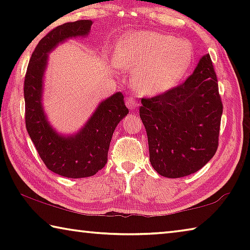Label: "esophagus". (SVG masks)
<instances>
[{
    "instance_id": "esophagus-1",
    "label": "esophagus",
    "mask_w": 250,
    "mask_h": 250,
    "mask_svg": "<svg viewBox=\"0 0 250 250\" xmlns=\"http://www.w3.org/2000/svg\"><path fill=\"white\" fill-rule=\"evenodd\" d=\"M125 104H126V107L131 110V111L138 108V103L132 98V97H128V98H126Z\"/></svg>"
}]
</instances>
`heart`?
<instances>
[{
	"label": "heart",
	"mask_w": 250,
	"mask_h": 250,
	"mask_svg": "<svg viewBox=\"0 0 250 250\" xmlns=\"http://www.w3.org/2000/svg\"><path fill=\"white\" fill-rule=\"evenodd\" d=\"M194 61L188 41L153 31L125 36L113 58L122 70H133L131 83L139 94L159 96L172 90L185 77Z\"/></svg>",
	"instance_id": "heart-1"
}]
</instances>
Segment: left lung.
Here are the masks:
<instances>
[{"label":"left lung","mask_w":250,"mask_h":250,"mask_svg":"<svg viewBox=\"0 0 250 250\" xmlns=\"http://www.w3.org/2000/svg\"><path fill=\"white\" fill-rule=\"evenodd\" d=\"M141 104L139 115L146 130L150 162L160 175L193 174L213 158L223 104L209 54L200 58L184 83L143 98Z\"/></svg>","instance_id":"left-lung-1"}]
</instances>
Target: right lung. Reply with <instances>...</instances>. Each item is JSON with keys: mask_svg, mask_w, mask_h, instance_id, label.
I'll return each mask as SVG.
<instances>
[{"mask_svg": "<svg viewBox=\"0 0 250 250\" xmlns=\"http://www.w3.org/2000/svg\"><path fill=\"white\" fill-rule=\"evenodd\" d=\"M92 21L59 25L40 41L29 59L24 82L25 124L45 166L69 179L95 175L107 163L108 150L118 124L128 115L124 95L116 92L100 101L84 125L74 133H61L44 109V78L49 53L70 39L89 35Z\"/></svg>", "mask_w": 250, "mask_h": 250, "instance_id": "obj_1", "label": "right lung"}]
</instances>
